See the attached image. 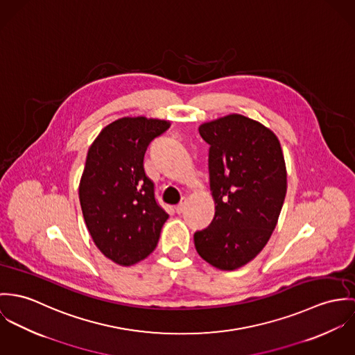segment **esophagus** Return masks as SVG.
Instances as JSON below:
<instances>
[{
	"label": "esophagus",
	"mask_w": 355,
	"mask_h": 355,
	"mask_svg": "<svg viewBox=\"0 0 355 355\" xmlns=\"http://www.w3.org/2000/svg\"><path fill=\"white\" fill-rule=\"evenodd\" d=\"M184 211H185V201H181V202L175 207V212H177L178 215H181Z\"/></svg>",
	"instance_id": "esophagus-1"
}]
</instances>
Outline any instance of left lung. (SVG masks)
Listing matches in <instances>:
<instances>
[{"label":"left lung","instance_id":"1","mask_svg":"<svg viewBox=\"0 0 355 355\" xmlns=\"http://www.w3.org/2000/svg\"><path fill=\"white\" fill-rule=\"evenodd\" d=\"M209 187L215 200L211 225L195 233L197 253L211 266L233 271L267 245L287 191L280 143L257 121L230 114L205 122Z\"/></svg>","mask_w":355,"mask_h":355}]
</instances>
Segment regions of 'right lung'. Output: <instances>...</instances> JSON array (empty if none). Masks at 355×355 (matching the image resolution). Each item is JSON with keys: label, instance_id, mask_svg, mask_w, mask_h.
I'll return each mask as SVG.
<instances>
[{"label": "right lung", "instance_id": "obj_1", "mask_svg": "<svg viewBox=\"0 0 355 355\" xmlns=\"http://www.w3.org/2000/svg\"><path fill=\"white\" fill-rule=\"evenodd\" d=\"M168 126L163 119H119L88 150L79 187L83 216L98 249L119 266L153 253L168 218L144 170L147 147Z\"/></svg>", "mask_w": 355, "mask_h": 355}]
</instances>
